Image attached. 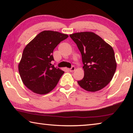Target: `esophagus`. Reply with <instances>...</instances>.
Listing matches in <instances>:
<instances>
[{
    "mask_svg": "<svg viewBox=\"0 0 133 133\" xmlns=\"http://www.w3.org/2000/svg\"><path fill=\"white\" fill-rule=\"evenodd\" d=\"M69 70L70 72H73L75 70V66H72L71 68L69 69Z\"/></svg>",
    "mask_w": 133,
    "mask_h": 133,
    "instance_id": "34e87169",
    "label": "esophagus"
}]
</instances>
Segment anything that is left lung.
Here are the masks:
<instances>
[{
  "mask_svg": "<svg viewBox=\"0 0 133 133\" xmlns=\"http://www.w3.org/2000/svg\"><path fill=\"white\" fill-rule=\"evenodd\" d=\"M82 54L84 76L78 81L85 90H100L110 82L116 70L117 63L112 47L91 31L70 35Z\"/></svg>",
  "mask_w": 133,
  "mask_h": 133,
  "instance_id": "obj_1",
  "label": "left lung"
}]
</instances>
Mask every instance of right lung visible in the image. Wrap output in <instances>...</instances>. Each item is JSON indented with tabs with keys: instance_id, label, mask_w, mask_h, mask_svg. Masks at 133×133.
Instances as JSON below:
<instances>
[{
	"instance_id": "obj_1",
	"label": "right lung",
	"mask_w": 133,
	"mask_h": 133,
	"mask_svg": "<svg viewBox=\"0 0 133 133\" xmlns=\"http://www.w3.org/2000/svg\"><path fill=\"white\" fill-rule=\"evenodd\" d=\"M69 36L44 30L24 48L18 69L23 84L33 93H49L57 84L64 71L51 65L54 49Z\"/></svg>"
}]
</instances>
